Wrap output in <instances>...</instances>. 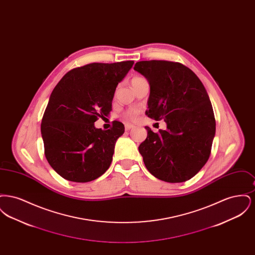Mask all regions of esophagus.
<instances>
[{
    "mask_svg": "<svg viewBox=\"0 0 255 255\" xmlns=\"http://www.w3.org/2000/svg\"><path fill=\"white\" fill-rule=\"evenodd\" d=\"M132 128H133V125H132V124H125V130H126V131H129V130H131Z\"/></svg>",
    "mask_w": 255,
    "mask_h": 255,
    "instance_id": "1",
    "label": "esophagus"
}]
</instances>
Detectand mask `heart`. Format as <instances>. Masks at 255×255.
Listing matches in <instances>:
<instances>
[{
	"mask_svg": "<svg viewBox=\"0 0 255 255\" xmlns=\"http://www.w3.org/2000/svg\"><path fill=\"white\" fill-rule=\"evenodd\" d=\"M140 79H143L141 77H134L132 81H136V80H140ZM126 117L129 119V120H134L136 118V112L134 111H131V112H128L126 114Z\"/></svg>",
	"mask_w": 255,
	"mask_h": 255,
	"instance_id": "obj_1",
	"label": "heart"
}]
</instances>
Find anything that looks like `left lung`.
<instances>
[{
	"label": "left lung",
	"mask_w": 255,
	"mask_h": 255,
	"mask_svg": "<svg viewBox=\"0 0 255 255\" xmlns=\"http://www.w3.org/2000/svg\"><path fill=\"white\" fill-rule=\"evenodd\" d=\"M134 71L150 85L145 114L163 120L166 130L154 133L138 146L146 168L158 180H190L209 158L216 123L206 88L190 69L170 61H140Z\"/></svg>",
	"instance_id": "1"
}]
</instances>
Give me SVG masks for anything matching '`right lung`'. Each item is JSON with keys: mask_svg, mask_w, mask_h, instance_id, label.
Returning <instances> with one entry per match:
<instances>
[{"mask_svg": "<svg viewBox=\"0 0 255 255\" xmlns=\"http://www.w3.org/2000/svg\"><path fill=\"white\" fill-rule=\"evenodd\" d=\"M133 61L92 63L66 73L53 89L41 123L45 156L62 178L74 182L94 181L109 168L122 122L101 130L98 118L112 110L116 89Z\"/></svg>", "mask_w": 255, "mask_h": 255, "instance_id": "add662e5", "label": "right lung"}]
</instances>
